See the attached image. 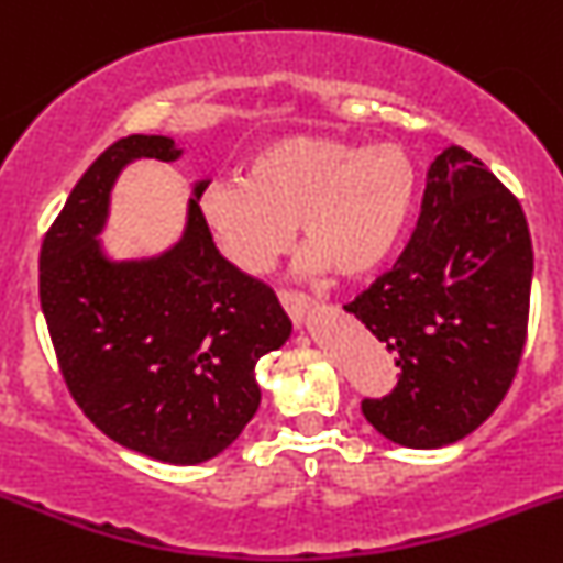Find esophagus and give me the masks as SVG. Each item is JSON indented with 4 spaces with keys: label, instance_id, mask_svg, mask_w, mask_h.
<instances>
[{
    "label": "esophagus",
    "instance_id": "obj_1",
    "mask_svg": "<svg viewBox=\"0 0 563 563\" xmlns=\"http://www.w3.org/2000/svg\"><path fill=\"white\" fill-rule=\"evenodd\" d=\"M277 297H280V306L286 308L288 317H291L297 324H302V319H306L308 311H311L313 299L308 297V294L286 291V288H283V291H277Z\"/></svg>",
    "mask_w": 563,
    "mask_h": 563
}]
</instances>
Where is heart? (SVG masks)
Instances as JSON below:
<instances>
[{"label":"heart","mask_w":563,"mask_h":563,"mask_svg":"<svg viewBox=\"0 0 563 563\" xmlns=\"http://www.w3.org/2000/svg\"><path fill=\"white\" fill-rule=\"evenodd\" d=\"M413 199L417 166L402 146L286 135L252 155L246 177L208 183L199 213L241 272L266 269L299 224L306 264L355 280L397 250Z\"/></svg>","instance_id":"heart-1"}]
</instances>
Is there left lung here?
Returning a JSON list of instances; mask_svg holds the SVG:
<instances>
[{"mask_svg": "<svg viewBox=\"0 0 563 563\" xmlns=\"http://www.w3.org/2000/svg\"><path fill=\"white\" fill-rule=\"evenodd\" d=\"M533 246L519 199L464 146L428 169L397 264L344 311L394 353L397 386L366 397L372 428L402 448H444L486 422L528 335Z\"/></svg>", "mask_w": 563, "mask_h": 563, "instance_id": "left-lung-1", "label": "left lung"}]
</instances>
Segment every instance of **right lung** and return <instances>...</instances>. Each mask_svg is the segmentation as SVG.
<instances>
[{
  "label": "right lung",
  "mask_w": 563,
  "mask_h": 563,
  "mask_svg": "<svg viewBox=\"0 0 563 563\" xmlns=\"http://www.w3.org/2000/svg\"><path fill=\"white\" fill-rule=\"evenodd\" d=\"M139 157L169 163L180 150L128 135L88 166L41 244V311L68 391L108 439L163 464H202L255 417V364L286 344L291 322L266 283L219 255L199 213L205 180L169 252L104 255L110 188Z\"/></svg>",
  "instance_id": "obj_1"
}]
</instances>
